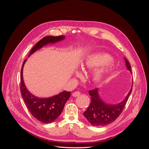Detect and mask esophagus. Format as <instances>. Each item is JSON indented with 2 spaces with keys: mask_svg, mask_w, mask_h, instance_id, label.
Wrapping results in <instances>:
<instances>
[{
  "mask_svg": "<svg viewBox=\"0 0 149 149\" xmlns=\"http://www.w3.org/2000/svg\"><path fill=\"white\" fill-rule=\"evenodd\" d=\"M72 95H73V96H74V97H78L81 95V93L79 91H75V92L73 93Z\"/></svg>",
  "mask_w": 149,
  "mask_h": 149,
  "instance_id": "esophagus-1",
  "label": "esophagus"
}]
</instances>
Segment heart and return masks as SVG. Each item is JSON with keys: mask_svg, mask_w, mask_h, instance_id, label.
<instances>
[{"mask_svg": "<svg viewBox=\"0 0 149 149\" xmlns=\"http://www.w3.org/2000/svg\"><path fill=\"white\" fill-rule=\"evenodd\" d=\"M111 57L106 53H96L89 55L84 62V66L88 68H94L102 66L101 68L97 70L93 74L94 80L101 81L103 78L109 74L112 70V64L111 62ZM79 74V73H78Z\"/></svg>", "mask_w": 149, "mask_h": 149, "instance_id": "obj_1", "label": "heart"}]
</instances>
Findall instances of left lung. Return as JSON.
<instances>
[{
	"mask_svg": "<svg viewBox=\"0 0 149 149\" xmlns=\"http://www.w3.org/2000/svg\"><path fill=\"white\" fill-rule=\"evenodd\" d=\"M125 65L127 69L131 72L129 62L124 57ZM132 87L124 100L116 105H109L104 102L98 94V89L95 88L89 91L91 96V103L86 111L84 112V116L89 123L94 126H103L114 122L123 111L128 98L132 92Z\"/></svg>",
	"mask_w": 149,
	"mask_h": 149,
	"instance_id": "1",
	"label": "left lung"
}]
</instances>
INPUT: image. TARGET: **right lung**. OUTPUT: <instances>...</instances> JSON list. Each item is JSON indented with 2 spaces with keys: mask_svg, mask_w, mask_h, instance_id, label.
I'll return each instance as SVG.
<instances>
[{
  "mask_svg": "<svg viewBox=\"0 0 149 149\" xmlns=\"http://www.w3.org/2000/svg\"><path fill=\"white\" fill-rule=\"evenodd\" d=\"M64 35L48 36L43 38L31 49L29 56L43 45L59 42L64 39ZM25 60L20 71V92L25 104L31 114L42 123H51L55 120L62 112L65 103L69 100L71 92L64 91L57 95L48 98H39L31 94L26 89L23 79V68Z\"/></svg>",
  "mask_w": 149,
  "mask_h": 149,
  "instance_id": "obj_1",
  "label": "right lung"
}]
</instances>
